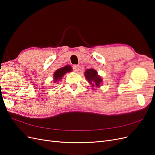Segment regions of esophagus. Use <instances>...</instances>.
Listing matches in <instances>:
<instances>
[{
    "label": "esophagus",
    "instance_id": "1",
    "mask_svg": "<svg viewBox=\"0 0 155 155\" xmlns=\"http://www.w3.org/2000/svg\"><path fill=\"white\" fill-rule=\"evenodd\" d=\"M72 68H73L74 71H75L76 72H78V71L79 70V68H80V66L78 64H74L73 65Z\"/></svg>",
    "mask_w": 155,
    "mask_h": 155
}]
</instances>
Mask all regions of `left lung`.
I'll list each match as a JSON object with an SVG mask.
<instances>
[{"instance_id":"left-lung-1","label":"left lung","mask_w":155,"mask_h":155,"mask_svg":"<svg viewBox=\"0 0 155 155\" xmlns=\"http://www.w3.org/2000/svg\"><path fill=\"white\" fill-rule=\"evenodd\" d=\"M85 76L88 83L91 84L92 88L94 87H100L101 83H102V78L97 75V72L94 69H87L85 72Z\"/></svg>"}]
</instances>
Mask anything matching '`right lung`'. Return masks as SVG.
Listing matches in <instances>:
<instances>
[{
	"instance_id": "1",
	"label": "right lung",
	"mask_w": 155,
	"mask_h": 155,
	"mask_svg": "<svg viewBox=\"0 0 155 155\" xmlns=\"http://www.w3.org/2000/svg\"><path fill=\"white\" fill-rule=\"evenodd\" d=\"M72 71V67L70 65H67V66L63 67L58 69L54 74V83L59 82L61 79H62L64 75L69 72Z\"/></svg>"
}]
</instances>
